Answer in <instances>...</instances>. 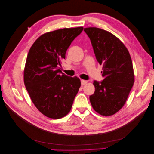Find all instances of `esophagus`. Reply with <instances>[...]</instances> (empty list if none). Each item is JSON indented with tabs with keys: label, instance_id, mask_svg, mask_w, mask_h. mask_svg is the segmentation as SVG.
<instances>
[{
	"label": "esophagus",
	"instance_id": "1",
	"mask_svg": "<svg viewBox=\"0 0 154 154\" xmlns=\"http://www.w3.org/2000/svg\"><path fill=\"white\" fill-rule=\"evenodd\" d=\"M87 83V80H81V83H82V85H85Z\"/></svg>",
	"mask_w": 154,
	"mask_h": 154
}]
</instances>
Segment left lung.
Masks as SVG:
<instances>
[{"label":"left lung","instance_id":"8db88e82","mask_svg":"<svg viewBox=\"0 0 154 154\" xmlns=\"http://www.w3.org/2000/svg\"><path fill=\"white\" fill-rule=\"evenodd\" d=\"M97 61L103 66V80L94 81L95 92L90 96L93 109L103 116L117 112L125 105L134 83L132 62L125 45L110 32L87 27Z\"/></svg>","mask_w":154,"mask_h":154}]
</instances>
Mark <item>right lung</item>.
Segmentation results:
<instances>
[{"label": "right lung", "mask_w": 154, "mask_h": 154, "mask_svg": "<svg viewBox=\"0 0 154 154\" xmlns=\"http://www.w3.org/2000/svg\"><path fill=\"white\" fill-rule=\"evenodd\" d=\"M83 29L78 27L45 33L36 39L27 54L24 84L32 103L48 118L66 116L81 86L78 77L66 75L58 67L72 42Z\"/></svg>", "instance_id": "obj_1"}]
</instances>
